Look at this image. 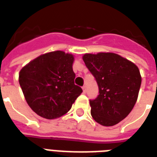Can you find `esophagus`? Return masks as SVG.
I'll use <instances>...</instances> for the list:
<instances>
[{
  "instance_id": "1",
  "label": "esophagus",
  "mask_w": 157,
  "mask_h": 157,
  "mask_svg": "<svg viewBox=\"0 0 157 157\" xmlns=\"http://www.w3.org/2000/svg\"><path fill=\"white\" fill-rule=\"evenodd\" d=\"M82 90H83L84 93H86V86H84L83 87H82Z\"/></svg>"
}]
</instances>
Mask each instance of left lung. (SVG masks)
Wrapping results in <instances>:
<instances>
[{
  "mask_svg": "<svg viewBox=\"0 0 157 157\" xmlns=\"http://www.w3.org/2000/svg\"><path fill=\"white\" fill-rule=\"evenodd\" d=\"M82 59L99 90L98 97L90 100L93 119L103 126L118 124L136 103L142 81L139 67L114 53L86 54Z\"/></svg>",
  "mask_w": 157,
  "mask_h": 157,
  "instance_id": "1",
  "label": "left lung"
}]
</instances>
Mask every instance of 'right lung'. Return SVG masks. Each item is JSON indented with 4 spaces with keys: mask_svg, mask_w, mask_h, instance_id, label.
I'll use <instances>...</instances> for the list:
<instances>
[{
    "mask_svg": "<svg viewBox=\"0 0 157 157\" xmlns=\"http://www.w3.org/2000/svg\"><path fill=\"white\" fill-rule=\"evenodd\" d=\"M74 56L61 50L41 54L19 71L18 81L29 107L40 117L56 119L82 93L74 83Z\"/></svg>",
    "mask_w": 157,
    "mask_h": 157,
    "instance_id": "right-lung-1",
    "label": "right lung"
}]
</instances>
